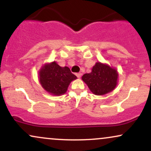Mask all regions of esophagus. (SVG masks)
Here are the masks:
<instances>
[{
	"instance_id": "1",
	"label": "esophagus",
	"mask_w": 151,
	"mask_h": 151,
	"mask_svg": "<svg viewBox=\"0 0 151 151\" xmlns=\"http://www.w3.org/2000/svg\"><path fill=\"white\" fill-rule=\"evenodd\" d=\"M81 73H76V76H77V77H78V78H79L81 77Z\"/></svg>"
}]
</instances>
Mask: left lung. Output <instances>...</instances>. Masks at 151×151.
Masks as SVG:
<instances>
[{
    "instance_id": "left-lung-1",
    "label": "left lung",
    "mask_w": 151,
    "mask_h": 151,
    "mask_svg": "<svg viewBox=\"0 0 151 151\" xmlns=\"http://www.w3.org/2000/svg\"><path fill=\"white\" fill-rule=\"evenodd\" d=\"M82 80L96 95H104L114 89L117 84L118 73L115 69L97 62L91 73L84 74Z\"/></svg>"
}]
</instances>
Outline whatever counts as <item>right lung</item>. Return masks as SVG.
Here are the masks:
<instances>
[{"mask_svg": "<svg viewBox=\"0 0 151 151\" xmlns=\"http://www.w3.org/2000/svg\"><path fill=\"white\" fill-rule=\"evenodd\" d=\"M77 79L67 67H62L55 62L45 65L40 71V81L47 91L61 95L67 91L69 84Z\"/></svg>", "mask_w": 151, "mask_h": 151, "instance_id": "right-lung-1", "label": "right lung"}]
</instances>
